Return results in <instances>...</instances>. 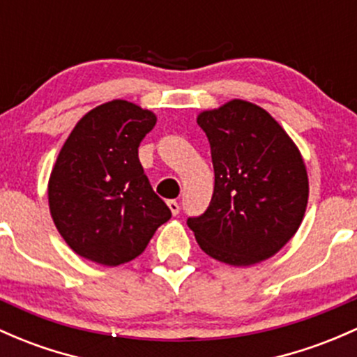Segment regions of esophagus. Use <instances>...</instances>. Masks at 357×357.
<instances>
[{"label":"esophagus","instance_id":"obj_1","mask_svg":"<svg viewBox=\"0 0 357 357\" xmlns=\"http://www.w3.org/2000/svg\"><path fill=\"white\" fill-rule=\"evenodd\" d=\"M167 206H169V210H171L172 215H178L179 213V203L176 202V199H169V202H167Z\"/></svg>","mask_w":357,"mask_h":357}]
</instances>
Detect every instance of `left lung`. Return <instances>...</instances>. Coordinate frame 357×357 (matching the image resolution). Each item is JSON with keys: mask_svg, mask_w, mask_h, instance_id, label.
Wrapping results in <instances>:
<instances>
[{"mask_svg": "<svg viewBox=\"0 0 357 357\" xmlns=\"http://www.w3.org/2000/svg\"><path fill=\"white\" fill-rule=\"evenodd\" d=\"M215 190L208 210L188 218L198 245L230 266L257 264L288 244L305 217L308 174L300 149L264 108L245 100L203 109Z\"/></svg>", "mask_w": 357, "mask_h": 357, "instance_id": "8db88e82", "label": "left lung"}]
</instances>
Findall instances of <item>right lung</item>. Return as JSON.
Returning <instances> with one entry per match:
<instances>
[{
  "instance_id": "1",
  "label": "right lung",
  "mask_w": 357,
  "mask_h": 357,
  "mask_svg": "<svg viewBox=\"0 0 357 357\" xmlns=\"http://www.w3.org/2000/svg\"><path fill=\"white\" fill-rule=\"evenodd\" d=\"M155 121L151 109L112 100L89 109L66 139L47 195L56 229L77 256L125 264L171 218L139 160L140 140Z\"/></svg>"
}]
</instances>
